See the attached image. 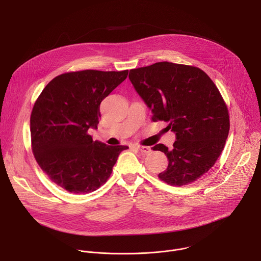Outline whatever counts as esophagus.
Instances as JSON below:
<instances>
[{
    "label": "esophagus",
    "mask_w": 261,
    "mask_h": 261,
    "mask_svg": "<svg viewBox=\"0 0 261 261\" xmlns=\"http://www.w3.org/2000/svg\"><path fill=\"white\" fill-rule=\"evenodd\" d=\"M137 150L142 154H148L151 152L150 146H143V145H137Z\"/></svg>",
    "instance_id": "esophagus-1"
}]
</instances>
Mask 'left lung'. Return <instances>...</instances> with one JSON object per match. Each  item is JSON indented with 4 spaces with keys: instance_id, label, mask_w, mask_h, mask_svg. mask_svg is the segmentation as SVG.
Returning <instances> with one entry per match:
<instances>
[{
    "instance_id": "left-lung-1",
    "label": "left lung",
    "mask_w": 261,
    "mask_h": 261,
    "mask_svg": "<svg viewBox=\"0 0 261 261\" xmlns=\"http://www.w3.org/2000/svg\"><path fill=\"white\" fill-rule=\"evenodd\" d=\"M129 79L152 109L154 122L168 123L176 135L172 150L162 143L153 150L168 158L158 177L170 186L189 185L216 163L229 132L227 105L201 69L170 62L131 69Z\"/></svg>"
}]
</instances>
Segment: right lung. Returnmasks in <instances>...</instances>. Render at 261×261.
I'll return each instance as SVG.
<instances>
[{"instance_id":"add662e5","label":"right lung","mask_w":261,"mask_h":261,"mask_svg":"<svg viewBox=\"0 0 261 261\" xmlns=\"http://www.w3.org/2000/svg\"><path fill=\"white\" fill-rule=\"evenodd\" d=\"M128 75L124 71L82 70L56 76L37 98L31 114V144L43 172L73 194L96 191L107 181L126 145L94 141L100 103Z\"/></svg>"}]
</instances>
